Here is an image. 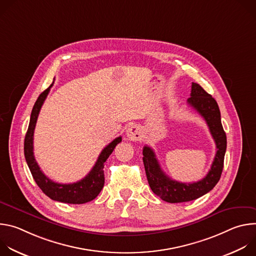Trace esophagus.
<instances>
[{
  "mask_svg": "<svg viewBox=\"0 0 256 256\" xmlns=\"http://www.w3.org/2000/svg\"><path fill=\"white\" fill-rule=\"evenodd\" d=\"M126 136L130 140H138L142 136V130L138 126H130L126 130Z\"/></svg>",
  "mask_w": 256,
  "mask_h": 256,
  "instance_id": "1",
  "label": "esophagus"
}]
</instances>
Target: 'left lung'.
<instances>
[{
  "mask_svg": "<svg viewBox=\"0 0 256 256\" xmlns=\"http://www.w3.org/2000/svg\"><path fill=\"white\" fill-rule=\"evenodd\" d=\"M188 103L204 118L216 142V153L206 177L192 184H182L173 180L161 169L152 148L144 146L142 149V162L152 192L161 200L171 204L190 202L210 192L220 180L227 148V138L216 101L200 85L192 83Z\"/></svg>",
  "mask_w": 256,
  "mask_h": 256,
  "instance_id": "obj_1",
  "label": "left lung"
}]
</instances>
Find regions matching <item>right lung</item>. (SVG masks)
<instances>
[{
    "mask_svg": "<svg viewBox=\"0 0 256 256\" xmlns=\"http://www.w3.org/2000/svg\"><path fill=\"white\" fill-rule=\"evenodd\" d=\"M52 84L44 90L40 97L36 100L30 116L29 126L24 140V155L27 162V165L30 169V172L36 182V184L46 194L48 198L54 200L80 204L93 200L101 192L104 186V163L107 158L110 156L114 152L116 144L122 142V136L114 138L110 144H108L106 147L100 153L95 165L92 170L86 175L83 179L78 182L70 184H62L50 180L48 177L44 175V173L40 170L38 162H36L33 154V134L34 128L38 122V118L40 112V108L50 90Z\"/></svg>",
    "mask_w": 256,
    "mask_h": 256,
    "instance_id": "add662e5",
    "label": "right lung"
}]
</instances>
